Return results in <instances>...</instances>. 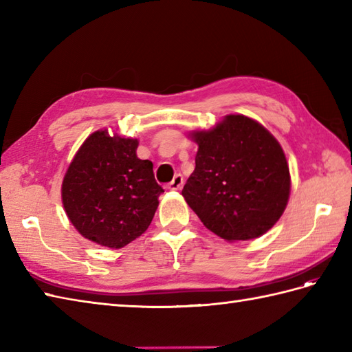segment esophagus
Segmentation results:
<instances>
[{"label": "esophagus", "mask_w": 352, "mask_h": 352, "mask_svg": "<svg viewBox=\"0 0 352 352\" xmlns=\"http://www.w3.org/2000/svg\"><path fill=\"white\" fill-rule=\"evenodd\" d=\"M183 183H184V178L182 174H177L174 177V180H172L169 184H168V189L169 190H180L183 188Z\"/></svg>", "instance_id": "esophagus-1"}]
</instances>
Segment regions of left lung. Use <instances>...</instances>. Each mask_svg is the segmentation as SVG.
Masks as SVG:
<instances>
[{
	"label": "left lung",
	"mask_w": 352,
	"mask_h": 352,
	"mask_svg": "<svg viewBox=\"0 0 352 352\" xmlns=\"http://www.w3.org/2000/svg\"><path fill=\"white\" fill-rule=\"evenodd\" d=\"M190 138L198 144L195 170L182 195L201 222L228 242L271 230L290 193L289 164L278 140L243 115H228Z\"/></svg>",
	"instance_id": "8db88e82"
}]
</instances>
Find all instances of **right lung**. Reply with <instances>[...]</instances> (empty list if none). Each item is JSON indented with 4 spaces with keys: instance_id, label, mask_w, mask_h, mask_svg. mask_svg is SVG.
<instances>
[{
    "instance_id": "obj_1",
    "label": "right lung",
    "mask_w": 352,
    "mask_h": 352,
    "mask_svg": "<svg viewBox=\"0 0 352 352\" xmlns=\"http://www.w3.org/2000/svg\"><path fill=\"white\" fill-rule=\"evenodd\" d=\"M138 139L95 131L63 178L62 201L72 226L107 248H122L144 234L164 192L153 163L138 159Z\"/></svg>"
}]
</instances>
